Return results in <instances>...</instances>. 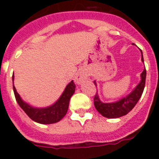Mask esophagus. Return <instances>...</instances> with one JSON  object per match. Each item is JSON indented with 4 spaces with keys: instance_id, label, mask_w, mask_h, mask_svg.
Here are the masks:
<instances>
[{
    "instance_id": "34e87169",
    "label": "esophagus",
    "mask_w": 159,
    "mask_h": 159,
    "mask_svg": "<svg viewBox=\"0 0 159 159\" xmlns=\"http://www.w3.org/2000/svg\"><path fill=\"white\" fill-rule=\"evenodd\" d=\"M87 74H85L84 71L80 70L78 71V73L77 74L76 77H75V79H74V81L77 83V84H81L83 81L87 79Z\"/></svg>"
}]
</instances>
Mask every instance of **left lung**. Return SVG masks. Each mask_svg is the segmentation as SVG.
<instances>
[{"label": "left lung", "mask_w": 159, "mask_h": 159, "mask_svg": "<svg viewBox=\"0 0 159 159\" xmlns=\"http://www.w3.org/2000/svg\"><path fill=\"white\" fill-rule=\"evenodd\" d=\"M140 51L142 54L141 60H142L143 62H144L143 52L141 50H140ZM140 76H141V81L135 86V88L128 95L123 97L119 101H115V102H102L97 92L95 97H94V106H95L96 109L98 111V112L101 113L103 116L109 119L119 118V117L127 115L135 106V104H137V102L142 96L143 92L144 87H145L146 76H147L146 68L143 70ZM93 82L97 86L96 81H94Z\"/></svg>", "instance_id": "1"}]
</instances>
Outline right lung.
<instances>
[{
    "instance_id": "obj_1",
    "label": "right lung",
    "mask_w": 159,
    "mask_h": 159,
    "mask_svg": "<svg viewBox=\"0 0 159 159\" xmlns=\"http://www.w3.org/2000/svg\"><path fill=\"white\" fill-rule=\"evenodd\" d=\"M14 81V74L12 75V81ZM76 85L74 81L66 85L61 97L52 105L46 108H35L31 106L22 100L19 93L16 92L13 83V91L16 100L24 112L35 122L42 124H51L58 122L63 118L69 108V103L71 97L75 92Z\"/></svg>"
}]
</instances>
